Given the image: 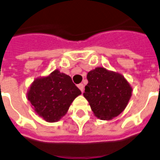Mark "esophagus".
Returning a JSON list of instances; mask_svg holds the SVG:
<instances>
[{
    "label": "esophagus",
    "mask_w": 160,
    "mask_h": 160,
    "mask_svg": "<svg viewBox=\"0 0 160 160\" xmlns=\"http://www.w3.org/2000/svg\"><path fill=\"white\" fill-rule=\"evenodd\" d=\"M78 87L79 89H80V91H82V92H83V91H84V86H83V84H78Z\"/></svg>",
    "instance_id": "34e87169"
}]
</instances>
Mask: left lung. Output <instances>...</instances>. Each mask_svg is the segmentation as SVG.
<instances>
[{
    "instance_id": "obj_1",
    "label": "left lung",
    "mask_w": 160,
    "mask_h": 160,
    "mask_svg": "<svg viewBox=\"0 0 160 160\" xmlns=\"http://www.w3.org/2000/svg\"><path fill=\"white\" fill-rule=\"evenodd\" d=\"M87 78L88 83L83 96L95 117L109 121L125 110L132 96L133 88L122 74L97 67L88 72Z\"/></svg>"
}]
</instances>
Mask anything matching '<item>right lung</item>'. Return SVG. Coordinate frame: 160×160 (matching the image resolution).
<instances>
[{"mask_svg": "<svg viewBox=\"0 0 160 160\" xmlns=\"http://www.w3.org/2000/svg\"><path fill=\"white\" fill-rule=\"evenodd\" d=\"M82 94L69 75L58 69L35 78L27 91V99L35 113L47 122H57L67 113L75 98Z\"/></svg>", "mask_w": 160, "mask_h": 160, "instance_id": "obj_1", "label": "right lung"}]
</instances>
